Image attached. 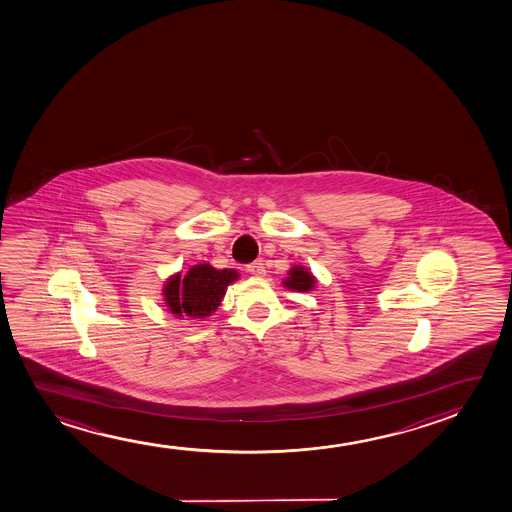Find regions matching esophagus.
<instances>
[{"label": "esophagus", "instance_id": "1", "mask_svg": "<svg viewBox=\"0 0 512 512\" xmlns=\"http://www.w3.org/2000/svg\"><path fill=\"white\" fill-rule=\"evenodd\" d=\"M249 274L256 275V277H263L265 275V265L261 263V261H254V263H251V265H247V268H245Z\"/></svg>", "mask_w": 512, "mask_h": 512}]
</instances>
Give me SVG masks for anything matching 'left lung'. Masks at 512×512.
Masks as SVG:
<instances>
[{"label": "left lung", "instance_id": "obj_1", "mask_svg": "<svg viewBox=\"0 0 512 512\" xmlns=\"http://www.w3.org/2000/svg\"><path fill=\"white\" fill-rule=\"evenodd\" d=\"M289 277L284 281V286L295 291H310L316 284V279L305 268L293 267L289 270Z\"/></svg>", "mask_w": 512, "mask_h": 512}]
</instances>
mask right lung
Returning a JSON list of instances; mask_svg holds the SVG:
<instances>
[{
    "mask_svg": "<svg viewBox=\"0 0 512 512\" xmlns=\"http://www.w3.org/2000/svg\"><path fill=\"white\" fill-rule=\"evenodd\" d=\"M235 270H216L207 263L195 265L188 275H173L165 286V300L173 314L210 316L223 300L228 284L237 281Z\"/></svg>",
    "mask_w": 512,
    "mask_h": 512,
    "instance_id": "obj_1",
    "label": "right lung"
}]
</instances>
